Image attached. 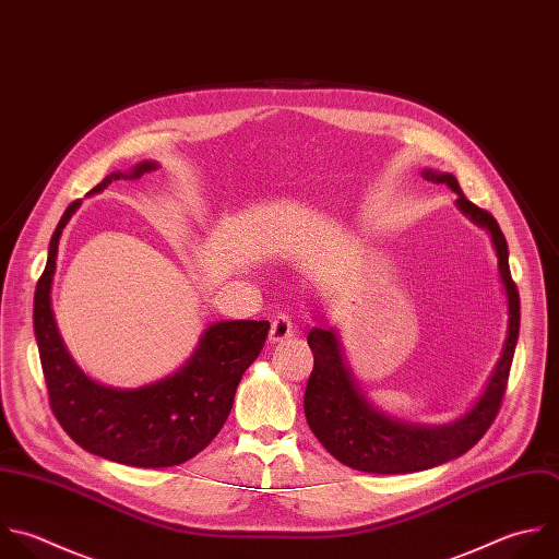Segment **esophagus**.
<instances>
[{"instance_id":"1","label":"esophagus","mask_w":559,"mask_h":559,"mask_svg":"<svg viewBox=\"0 0 559 559\" xmlns=\"http://www.w3.org/2000/svg\"><path fill=\"white\" fill-rule=\"evenodd\" d=\"M295 336V325L290 323V319L286 314H277L271 323V332H269V341L271 343H282L286 338Z\"/></svg>"}]
</instances>
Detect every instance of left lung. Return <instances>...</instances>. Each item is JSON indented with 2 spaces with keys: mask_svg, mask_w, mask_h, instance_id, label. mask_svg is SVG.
I'll list each match as a JSON object with an SVG mask.
<instances>
[{
  "mask_svg": "<svg viewBox=\"0 0 559 559\" xmlns=\"http://www.w3.org/2000/svg\"><path fill=\"white\" fill-rule=\"evenodd\" d=\"M421 177L445 183L456 194L454 205L459 212L489 234L507 299V332L500 356L469 408L445 424H415L391 417L369 402L347 362L338 332L323 323V314L314 317L317 325L308 332L314 369L304 395L308 426L334 459L371 474L419 472L467 452L498 413L518 343L520 297L509 273L507 240L498 223L463 197L454 175L424 168Z\"/></svg>",
  "mask_w": 559,
  "mask_h": 559,
  "instance_id": "left-lung-1",
  "label": "left lung"
}]
</instances>
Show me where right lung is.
<instances>
[{"label":"right lung","instance_id":"add662e5","mask_svg":"<svg viewBox=\"0 0 559 559\" xmlns=\"http://www.w3.org/2000/svg\"><path fill=\"white\" fill-rule=\"evenodd\" d=\"M157 168V162L146 159L124 173H111L90 194ZM79 207L81 201L61 216L35 293V336L52 411L68 435L92 454L135 467L179 465L199 454L223 428L242 373L260 356L271 325L245 319L216 321L201 332L179 369L135 389L94 380L70 354L52 308L59 242Z\"/></svg>","mask_w":559,"mask_h":559}]
</instances>
